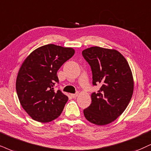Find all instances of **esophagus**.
Instances as JSON below:
<instances>
[{
    "label": "esophagus",
    "instance_id": "obj_1",
    "mask_svg": "<svg viewBox=\"0 0 151 151\" xmlns=\"http://www.w3.org/2000/svg\"><path fill=\"white\" fill-rule=\"evenodd\" d=\"M70 95H71L73 98H76L78 96V93H76V94H71Z\"/></svg>",
    "mask_w": 151,
    "mask_h": 151
}]
</instances>
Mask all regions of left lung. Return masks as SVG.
<instances>
[{
    "mask_svg": "<svg viewBox=\"0 0 151 151\" xmlns=\"http://www.w3.org/2000/svg\"><path fill=\"white\" fill-rule=\"evenodd\" d=\"M91 67L92 85L99 90L91 94L92 103L83 113L93 124L105 125L116 120L129 104L134 90V81L127 60L119 52L92 47L82 52Z\"/></svg>",
    "mask_w": 151,
    "mask_h": 151,
    "instance_id": "obj_1",
    "label": "left lung"
}]
</instances>
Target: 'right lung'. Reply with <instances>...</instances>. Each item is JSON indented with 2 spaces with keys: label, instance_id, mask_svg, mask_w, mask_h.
Returning <instances> with one entry per match:
<instances>
[{
  "label": "right lung",
  "instance_id": "right-lung-1",
  "mask_svg": "<svg viewBox=\"0 0 151 151\" xmlns=\"http://www.w3.org/2000/svg\"><path fill=\"white\" fill-rule=\"evenodd\" d=\"M75 50L49 44L32 52L22 64L16 81V90L22 106L34 120L48 122L63 111L68 96L55 91L59 83L57 73Z\"/></svg>",
  "mask_w": 151,
  "mask_h": 151
}]
</instances>
